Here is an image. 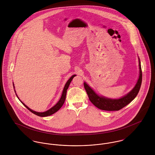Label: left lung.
<instances>
[{
	"mask_svg": "<svg viewBox=\"0 0 155 155\" xmlns=\"http://www.w3.org/2000/svg\"><path fill=\"white\" fill-rule=\"evenodd\" d=\"M139 68L140 76L136 85L130 93L119 99L112 100L103 97H100L96 94L95 92L85 82L84 84V88L87 91L91 102L97 108L106 111L119 110L128 105L136 97L141 87L142 82V70L140 60Z\"/></svg>",
	"mask_w": 155,
	"mask_h": 155,
	"instance_id": "8db88e82",
	"label": "left lung"
}]
</instances>
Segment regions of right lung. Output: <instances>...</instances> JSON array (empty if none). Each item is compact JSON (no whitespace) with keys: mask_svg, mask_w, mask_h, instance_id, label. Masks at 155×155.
Returning <instances> with one entry per match:
<instances>
[{"mask_svg":"<svg viewBox=\"0 0 155 155\" xmlns=\"http://www.w3.org/2000/svg\"><path fill=\"white\" fill-rule=\"evenodd\" d=\"M75 76H76V75H73V76L68 80V81L67 82V83L66 84L65 86H64V89H63V93H62V95H61V97L60 100H59V101H58L54 107H52L51 109H50L46 111H45V112H42V113H41V112H36V111H35L31 110V109H29L26 105H25L22 102H21H21L22 103V104H23L28 110L30 111L31 113H34L35 114H36V115H37V116H41V117H45V116H50V115H51V114L55 113V112H57V111L58 110L62 107V106L63 105V104H64V101H65V100H66V97L67 90V89H68V87H69V85H70L71 81H72L73 78Z\"/></svg>","mask_w":155,"mask_h":155,"instance_id":"obj_1","label":"right lung"}]
</instances>
